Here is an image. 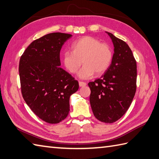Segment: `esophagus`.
Instances as JSON below:
<instances>
[{
    "label": "esophagus",
    "mask_w": 159,
    "mask_h": 159,
    "mask_svg": "<svg viewBox=\"0 0 159 159\" xmlns=\"http://www.w3.org/2000/svg\"><path fill=\"white\" fill-rule=\"evenodd\" d=\"M79 86L80 87H85V86H86V83H85V82L79 81Z\"/></svg>",
    "instance_id": "esophagus-1"
}]
</instances>
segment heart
<instances>
[{"label":"heart","mask_w":159,"mask_h":159,"mask_svg":"<svg viewBox=\"0 0 159 159\" xmlns=\"http://www.w3.org/2000/svg\"><path fill=\"white\" fill-rule=\"evenodd\" d=\"M71 52L63 55V63L70 74L77 73L81 66L79 77L82 79L92 78L95 73L100 75L109 68L113 58L110 47L101 43L98 39L85 36L77 39L70 47Z\"/></svg>","instance_id":"obj_1"}]
</instances>
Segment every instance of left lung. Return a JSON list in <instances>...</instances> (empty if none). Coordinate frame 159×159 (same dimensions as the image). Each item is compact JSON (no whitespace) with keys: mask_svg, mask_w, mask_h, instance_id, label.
Masks as SVG:
<instances>
[{"mask_svg":"<svg viewBox=\"0 0 159 159\" xmlns=\"http://www.w3.org/2000/svg\"><path fill=\"white\" fill-rule=\"evenodd\" d=\"M114 53L103 75L88 85L89 102L94 116L104 123L116 121L126 113L136 92L137 63L127 43L112 33Z\"/></svg>","mask_w":159,"mask_h":159,"instance_id":"left-lung-1","label":"left lung"}]
</instances>
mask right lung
Returning a JSON list of instances; mask_svg holds the SVG:
<instances>
[{"label": "right lung", "mask_w": 159, "mask_h": 159, "mask_svg": "<svg viewBox=\"0 0 159 159\" xmlns=\"http://www.w3.org/2000/svg\"><path fill=\"white\" fill-rule=\"evenodd\" d=\"M72 35L52 33L33 41L20 57L19 74L24 100L40 119L59 123L70 111V98L79 83L62 69L60 50Z\"/></svg>", "instance_id": "right-lung-1"}]
</instances>
